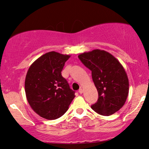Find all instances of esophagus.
<instances>
[{
  "instance_id": "obj_1",
  "label": "esophagus",
  "mask_w": 149,
  "mask_h": 149,
  "mask_svg": "<svg viewBox=\"0 0 149 149\" xmlns=\"http://www.w3.org/2000/svg\"><path fill=\"white\" fill-rule=\"evenodd\" d=\"M79 93H80V94H82V93H83V89H79Z\"/></svg>"
}]
</instances>
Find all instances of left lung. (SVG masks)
I'll list each match as a JSON object with an SVG mask.
<instances>
[{"label":"left lung","mask_w":149,"mask_h":149,"mask_svg":"<svg viewBox=\"0 0 149 149\" xmlns=\"http://www.w3.org/2000/svg\"><path fill=\"white\" fill-rule=\"evenodd\" d=\"M91 71L98 93L92 109L100 115L110 116L124 105L129 93V80L120 62L105 50L95 49L78 56Z\"/></svg>","instance_id":"1"}]
</instances>
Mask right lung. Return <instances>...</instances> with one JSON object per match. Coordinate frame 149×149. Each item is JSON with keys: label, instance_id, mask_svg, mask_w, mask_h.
<instances>
[{"label": "right lung", "instance_id": "1", "mask_svg": "<svg viewBox=\"0 0 149 149\" xmlns=\"http://www.w3.org/2000/svg\"><path fill=\"white\" fill-rule=\"evenodd\" d=\"M70 57L54 51L47 52L35 60L27 72V100L32 109L45 119L61 117L75 97V91L61 74Z\"/></svg>", "mask_w": 149, "mask_h": 149}]
</instances>
